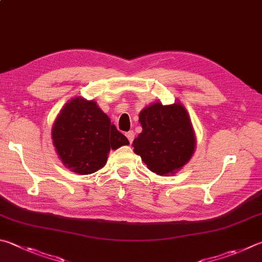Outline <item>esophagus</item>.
<instances>
[{
	"mask_svg": "<svg viewBox=\"0 0 262 262\" xmlns=\"http://www.w3.org/2000/svg\"><path fill=\"white\" fill-rule=\"evenodd\" d=\"M126 136H127L128 141H129V143H133V141H134V132L130 130V132L126 133Z\"/></svg>",
	"mask_w": 262,
	"mask_h": 262,
	"instance_id": "1",
	"label": "esophagus"
}]
</instances>
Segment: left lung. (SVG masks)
<instances>
[{
  "label": "left lung",
  "mask_w": 262,
  "mask_h": 262,
  "mask_svg": "<svg viewBox=\"0 0 262 262\" xmlns=\"http://www.w3.org/2000/svg\"><path fill=\"white\" fill-rule=\"evenodd\" d=\"M142 133L133 142L134 152L151 172L174 175L191 159L196 136L187 108L181 102H155L140 112Z\"/></svg>",
  "instance_id": "8db88e82"
}]
</instances>
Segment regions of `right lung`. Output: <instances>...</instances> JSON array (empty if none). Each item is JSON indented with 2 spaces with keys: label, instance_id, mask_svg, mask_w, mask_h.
<instances>
[{
  "label": "right lung",
  "instance_id": "obj_1",
  "mask_svg": "<svg viewBox=\"0 0 262 262\" xmlns=\"http://www.w3.org/2000/svg\"><path fill=\"white\" fill-rule=\"evenodd\" d=\"M51 137L61 163L81 175L102 168L111 149L129 144L97 103L81 96L73 97L61 108Z\"/></svg>",
  "mask_w": 262,
  "mask_h": 262
}]
</instances>
